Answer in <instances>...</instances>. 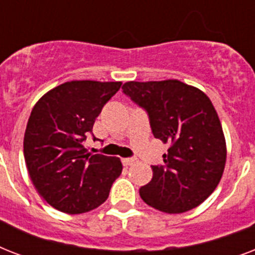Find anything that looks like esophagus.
<instances>
[{
	"label": "esophagus",
	"instance_id": "obj_1",
	"mask_svg": "<svg viewBox=\"0 0 255 255\" xmlns=\"http://www.w3.org/2000/svg\"><path fill=\"white\" fill-rule=\"evenodd\" d=\"M122 163H123L124 167H128V165H131V164L135 163V159H122Z\"/></svg>",
	"mask_w": 255,
	"mask_h": 255
}]
</instances>
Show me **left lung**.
Masks as SVG:
<instances>
[{"mask_svg": "<svg viewBox=\"0 0 255 255\" xmlns=\"http://www.w3.org/2000/svg\"><path fill=\"white\" fill-rule=\"evenodd\" d=\"M122 88L148 112L156 139L169 145L140 197L165 213L198 206L217 188L226 163L225 136L210 99L177 79L127 82Z\"/></svg>", "mask_w": 255, "mask_h": 255, "instance_id": "left-lung-1", "label": "left lung"}]
</instances>
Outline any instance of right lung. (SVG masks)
<instances>
[{
    "mask_svg": "<svg viewBox=\"0 0 255 255\" xmlns=\"http://www.w3.org/2000/svg\"><path fill=\"white\" fill-rule=\"evenodd\" d=\"M120 86L66 82L46 92L30 114L23 137L26 167L41 197L63 213H86L102 205L122 173L120 159L90 155L85 148L95 119Z\"/></svg>",
    "mask_w": 255,
    "mask_h": 255,
    "instance_id": "1",
    "label": "right lung"
}]
</instances>
